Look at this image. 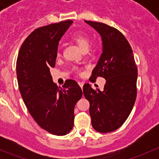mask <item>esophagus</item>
Returning <instances> with one entry per match:
<instances>
[{
	"instance_id": "34e87169",
	"label": "esophagus",
	"mask_w": 159,
	"mask_h": 159,
	"mask_svg": "<svg viewBox=\"0 0 159 159\" xmlns=\"http://www.w3.org/2000/svg\"><path fill=\"white\" fill-rule=\"evenodd\" d=\"M78 84H79L80 87L82 88V87H83V85H84V83L81 82V81H79V82H78Z\"/></svg>"
}]
</instances>
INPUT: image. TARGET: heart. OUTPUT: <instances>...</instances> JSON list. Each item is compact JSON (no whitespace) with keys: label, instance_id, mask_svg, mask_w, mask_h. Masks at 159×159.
I'll return each mask as SVG.
<instances>
[{"label":"heart","instance_id":"heart-1","mask_svg":"<svg viewBox=\"0 0 159 159\" xmlns=\"http://www.w3.org/2000/svg\"><path fill=\"white\" fill-rule=\"evenodd\" d=\"M72 41L79 47V48L82 50L83 51H86L89 48L90 44H91V40L86 35L82 34H76L72 37ZM95 49V48H93ZM75 71L79 73V70L78 69H75Z\"/></svg>","mask_w":159,"mask_h":159}]
</instances>
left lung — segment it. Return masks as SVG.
<instances>
[{
	"label": "left lung",
	"instance_id": "8db88e82",
	"mask_svg": "<svg viewBox=\"0 0 159 159\" xmlns=\"http://www.w3.org/2000/svg\"><path fill=\"white\" fill-rule=\"evenodd\" d=\"M101 34L103 52L90 81L98 77L106 80L104 91L83 86L90 103L91 125L98 132L107 133L121 127L129 116L137 96L138 68L133 51L125 37L118 29L100 22L85 20Z\"/></svg>",
	"mask_w": 159,
	"mask_h": 159
}]
</instances>
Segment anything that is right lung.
Returning a JSON list of instances; mask_svg holds the SVG:
<instances>
[{
	"label": "right lung",
	"mask_w": 159,
	"mask_h": 159,
	"mask_svg": "<svg viewBox=\"0 0 159 159\" xmlns=\"http://www.w3.org/2000/svg\"><path fill=\"white\" fill-rule=\"evenodd\" d=\"M72 22L35 29L22 44L16 63L18 88L28 111L41 129L55 135H65L72 129L75 106L82 96L76 81L66 80L58 88L50 72L55 66L59 41Z\"/></svg>",
	"instance_id": "1"
}]
</instances>
